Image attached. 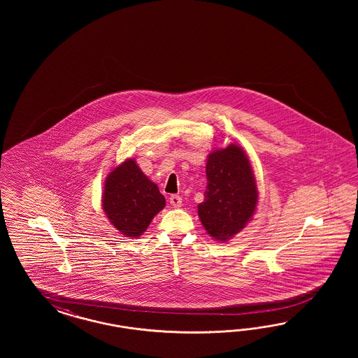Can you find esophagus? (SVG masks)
Here are the masks:
<instances>
[{
    "label": "esophagus",
    "instance_id": "obj_1",
    "mask_svg": "<svg viewBox=\"0 0 358 358\" xmlns=\"http://www.w3.org/2000/svg\"><path fill=\"white\" fill-rule=\"evenodd\" d=\"M169 203L174 207H181V205H182V198L177 194L171 195Z\"/></svg>",
    "mask_w": 358,
    "mask_h": 358
}]
</instances>
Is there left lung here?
Returning <instances> with one entry per match:
<instances>
[{"instance_id":"8db88e82","label":"left lung","mask_w":358,"mask_h":358,"mask_svg":"<svg viewBox=\"0 0 358 358\" xmlns=\"http://www.w3.org/2000/svg\"><path fill=\"white\" fill-rule=\"evenodd\" d=\"M206 178L198 217L211 238L227 241L245 227L257 205L259 192L245 152L236 144L211 152Z\"/></svg>"}]
</instances>
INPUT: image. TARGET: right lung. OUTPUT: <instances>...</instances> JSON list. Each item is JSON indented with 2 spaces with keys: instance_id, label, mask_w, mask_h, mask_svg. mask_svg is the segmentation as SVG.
<instances>
[{
  "instance_id": "1",
  "label": "right lung",
  "mask_w": 358,
  "mask_h": 358,
  "mask_svg": "<svg viewBox=\"0 0 358 358\" xmlns=\"http://www.w3.org/2000/svg\"><path fill=\"white\" fill-rule=\"evenodd\" d=\"M165 198L157 185L132 159L120 164L106 178L102 207L111 224L127 238H138L163 210Z\"/></svg>"
}]
</instances>
